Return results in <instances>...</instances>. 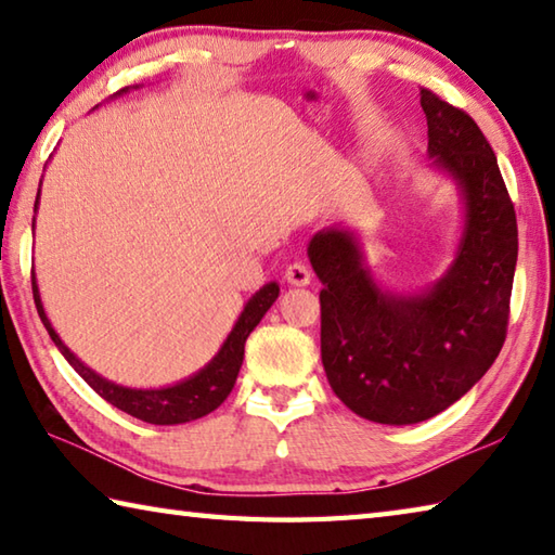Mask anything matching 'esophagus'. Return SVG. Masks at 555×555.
Returning a JSON list of instances; mask_svg holds the SVG:
<instances>
[{
    "instance_id": "34e87169",
    "label": "esophagus",
    "mask_w": 555,
    "mask_h": 555,
    "mask_svg": "<svg viewBox=\"0 0 555 555\" xmlns=\"http://www.w3.org/2000/svg\"><path fill=\"white\" fill-rule=\"evenodd\" d=\"M286 281L293 286H308L310 279H312V271L306 262H293L286 267Z\"/></svg>"
}]
</instances>
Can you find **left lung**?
Segmentation results:
<instances>
[{"mask_svg":"<svg viewBox=\"0 0 555 555\" xmlns=\"http://www.w3.org/2000/svg\"><path fill=\"white\" fill-rule=\"evenodd\" d=\"M428 154L460 182L466 223L448 276L418 298L379 291L356 237H312L322 365L353 414L389 426L433 418L486 375L501 353L517 264V219L498 158L462 107L421 89Z\"/></svg>","mask_w":555,"mask_h":555,"instance_id":"left-lung-1","label":"left lung"}]
</instances>
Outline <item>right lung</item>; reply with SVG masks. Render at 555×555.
<instances>
[{
    "label": "right lung",
    "mask_w": 555,
    "mask_h": 555,
    "mask_svg": "<svg viewBox=\"0 0 555 555\" xmlns=\"http://www.w3.org/2000/svg\"><path fill=\"white\" fill-rule=\"evenodd\" d=\"M276 298H279L276 284H267L264 288H259L255 296L247 300L243 314L237 318L233 332L228 334L221 351L216 353L214 361L194 377L184 379L180 385L163 387V389H129V387H119L115 383H107V379H103L101 375H95L91 367H86L79 358H76L67 346L62 344L57 332L52 330L46 310H42L36 276H33V300H36L40 320L46 324L50 339L62 351V356L67 358L74 371L89 383L93 392L101 395L105 401H111L113 406H117L119 411H125V414L134 416L139 421L154 423V426H176V423L202 418L223 404L225 397L231 395L237 373H241L247 336L257 327L259 320L264 318V312L271 308V302Z\"/></svg>",
    "instance_id": "right-lung-1"
}]
</instances>
